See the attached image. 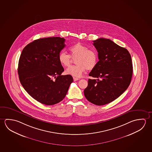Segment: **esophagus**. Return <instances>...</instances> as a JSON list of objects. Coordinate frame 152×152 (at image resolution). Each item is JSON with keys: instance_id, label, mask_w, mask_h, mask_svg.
<instances>
[{"instance_id": "obj_1", "label": "esophagus", "mask_w": 152, "mask_h": 152, "mask_svg": "<svg viewBox=\"0 0 152 152\" xmlns=\"http://www.w3.org/2000/svg\"><path fill=\"white\" fill-rule=\"evenodd\" d=\"M73 80H74V81H76V80H80V78L74 77H73Z\"/></svg>"}]
</instances>
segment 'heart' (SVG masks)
I'll list each match as a JSON object with an SVG mask.
<instances>
[{"mask_svg":"<svg viewBox=\"0 0 152 152\" xmlns=\"http://www.w3.org/2000/svg\"><path fill=\"white\" fill-rule=\"evenodd\" d=\"M71 56L76 59V65L70 66L65 71L67 75L74 77H80L86 69L92 70L97 65L98 55L97 52L88 48L81 43H77L69 48ZM58 60L60 64L67 67L71 62V56L64 51L58 55Z\"/></svg>","mask_w":152,"mask_h":152,"instance_id":"obj_1","label":"heart"}]
</instances>
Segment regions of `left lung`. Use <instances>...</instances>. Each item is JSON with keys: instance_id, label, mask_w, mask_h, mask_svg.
<instances>
[{"instance_id": "obj_1", "label": "left lung", "mask_w": 152, "mask_h": 152, "mask_svg": "<svg viewBox=\"0 0 152 152\" xmlns=\"http://www.w3.org/2000/svg\"><path fill=\"white\" fill-rule=\"evenodd\" d=\"M93 42L99 61L89 74L94 79H88L84 93L88 101L103 105L127 90L132 80V63L129 51L111 40L100 38Z\"/></svg>"}]
</instances>
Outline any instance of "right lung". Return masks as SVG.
I'll return each instance as SVG.
<instances>
[{
  "label": "right lung",
  "instance_id": "right-lung-1",
  "mask_svg": "<svg viewBox=\"0 0 152 152\" xmlns=\"http://www.w3.org/2000/svg\"><path fill=\"white\" fill-rule=\"evenodd\" d=\"M60 37L42 38L28 44L23 50L18 66L20 83L28 94L43 104L51 105L65 98L71 75H61L64 69L58 55L65 47Z\"/></svg>",
  "mask_w": 152,
  "mask_h": 152
}]
</instances>
